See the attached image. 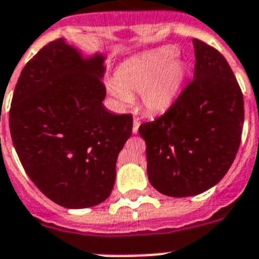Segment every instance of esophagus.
<instances>
[{
    "label": "esophagus",
    "mask_w": 259,
    "mask_h": 259,
    "mask_svg": "<svg viewBox=\"0 0 259 259\" xmlns=\"http://www.w3.org/2000/svg\"><path fill=\"white\" fill-rule=\"evenodd\" d=\"M139 127H140V120H139L138 118H135L134 119V127H132V132H134V134H138Z\"/></svg>",
    "instance_id": "obj_1"
}]
</instances>
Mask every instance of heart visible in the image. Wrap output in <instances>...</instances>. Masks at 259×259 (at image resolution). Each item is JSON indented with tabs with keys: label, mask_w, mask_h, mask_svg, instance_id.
<instances>
[{
	"label": "heart",
	"mask_w": 259,
	"mask_h": 259,
	"mask_svg": "<svg viewBox=\"0 0 259 259\" xmlns=\"http://www.w3.org/2000/svg\"><path fill=\"white\" fill-rule=\"evenodd\" d=\"M176 51L170 48L156 51L123 65L115 81H108L107 90L121 106L141 94V103L148 112L156 114L166 110L182 86L186 66L173 60Z\"/></svg>",
	"instance_id": "1"
}]
</instances>
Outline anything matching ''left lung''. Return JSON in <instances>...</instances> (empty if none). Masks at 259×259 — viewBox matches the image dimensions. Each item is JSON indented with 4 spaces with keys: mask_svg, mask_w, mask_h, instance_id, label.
Wrapping results in <instances>:
<instances>
[{
    "mask_svg": "<svg viewBox=\"0 0 259 259\" xmlns=\"http://www.w3.org/2000/svg\"><path fill=\"white\" fill-rule=\"evenodd\" d=\"M195 72L166 111L145 121L152 186L167 196H193L215 186L233 163L244 127V98L228 61L194 39Z\"/></svg>",
    "mask_w": 259,
    "mask_h": 259,
    "instance_id": "8db88e82",
    "label": "left lung"
}]
</instances>
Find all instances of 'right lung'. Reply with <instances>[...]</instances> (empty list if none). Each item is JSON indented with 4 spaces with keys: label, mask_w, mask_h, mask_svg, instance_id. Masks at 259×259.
Returning a JSON list of instances; mask_svg holds the SVG:
<instances>
[{
    "label": "right lung",
    "mask_w": 259,
    "mask_h": 259,
    "mask_svg": "<svg viewBox=\"0 0 259 259\" xmlns=\"http://www.w3.org/2000/svg\"><path fill=\"white\" fill-rule=\"evenodd\" d=\"M103 57L83 60L63 39L50 41L21 72L9 112L13 144L30 180L66 208L108 198L116 160L132 134V115L102 101Z\"/></svg>",
    "instance_id": "obj_1"
}]
</instances>
